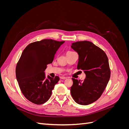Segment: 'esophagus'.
<instances>
[{"instance_id":"esophagus-1","label":"esophagus","mask_w":129,"mask_h":129,"mask_svg":"<svg viewBox=\"0 0 129 129\" xmlns=\"http://www.w3.org/2000/svg\"><path fill=\"white\" fill-rule=\"evenodd\" d=\"M60 79H66V77H64V76H61V77H60Z\"/></svg>"}]
</instances>
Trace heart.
<instances>
[{"label": "heart", "instance_id": "1", "mask_svg": "<svg viewBox=\"0 0 129 129\" xmlns=\"http://www.w3.org/2000/svg\"><path fill=\"white\" fill-rule=\"evenodd\" d=\"M68 52H71V51H68Z\"/></svg>", "mask_w": 129, "mask_h": 129}]
</instances>
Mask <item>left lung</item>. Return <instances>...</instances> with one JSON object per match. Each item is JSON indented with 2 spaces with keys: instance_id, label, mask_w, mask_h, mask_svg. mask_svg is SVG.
<instances>
[{
  "instance_id": "obj_1",
  "label": "left lung",
  "mask_w": 129,
  "mask_h": 129,
  "mask_svg": "<svg viewBox=\"0 0 129 129\" xmlns=\"http://www.w3.org/2000/svg\"><path fill=\"white\" fill-rule=\"evenodd\" d=\"M72 48L79 54L77 69L84 71L86 78L83 81L72 78L71 95L75 102L88 105L102 95L110 77V69L107 54L90 41L74 42Z\"/></svg>"
}]
</instances>
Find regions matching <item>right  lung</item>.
<instances>
[{"label":"right lung","instance_id":"right-lung-1","mask_svg":"<svg viewBox=\"0 0 129 129\" xmlns=\"http://www.w3.org/2000/svg\"><path fill=\"white\" fill-rule=\"evenodd\" d=\"M64 42L44 39L30 43L23 50L16 66L15 74L22 93L30 102L42 104L50 98L59 77L48 76L46 79L44 71Z\"/></svg>","mask_w":129,"mask_h":129}]
</instances>
